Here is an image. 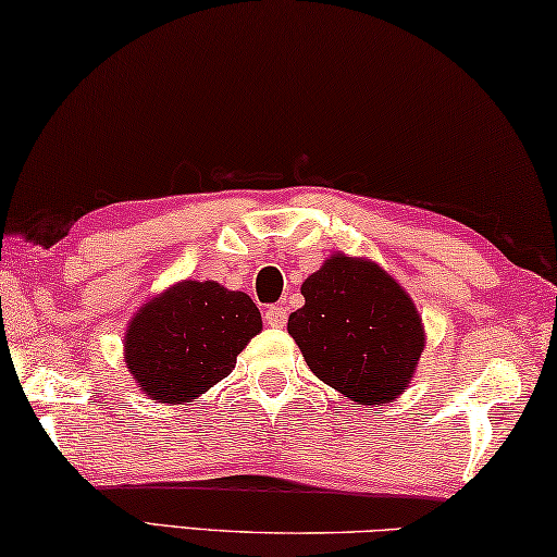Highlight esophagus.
<instances>
[{"label":"esophagus","mask_w":557,"mask_h":557,"mask_svg":"<svg viewBox=\"0 0 557 557\" xmlns=\"http://www.w3.org/2000/svg\"><path fill=\"white\" fill-rule=\"evenodd\" d=\"M285 322H287V307L272 305L264 310V324L268 326H285Z\"/></svg>","instance_id":"1"}]
</instances>
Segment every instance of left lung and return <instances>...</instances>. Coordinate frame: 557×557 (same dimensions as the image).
<instances>
[{
	"label": "left lung",
	"instance_id": "1",
	"mask_svg": "<svg viewBox=\"0 0 557 557\" xmlns=\"http://www.w3.org/2000/svg\"><path fill=\"white\" fill-rule=\"evenodd\" d=\"M287 332L326 386L361 406L399 399L426 347L411 295L382 264L334 252L302 282Z\"/></svg>",
	"mask_w": 557,
	"mask_h": 557
}]
</instances>
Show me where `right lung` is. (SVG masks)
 Instances as JSON below:
<instances>
[{"label":"right lung","mask_w":557,"mask_h":557,"mask_svg":"<svg viewBox=\"0 0 557 557\" xmlns=\"http://www.w3.org/2000/svg\"><path fill=\"white\" fill-rule=\"evenodd\" d=\"M262 332L258 305L215 280H181L148 299L123 334V359L148 399L188 404L235 369Z\"/></svg>","instance_id":"1"}]
</instances>
